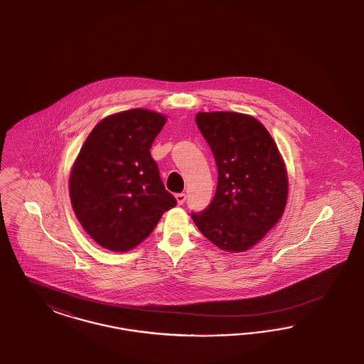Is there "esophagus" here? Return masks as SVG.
<instances>
[{
	"label": "esophagus",
	"instance_id": "1",
	"mask_svg": "<svg viewBox=\"0 0 364 364\" xmlns=\"http://www.w3.org/2000/svg\"><path fill=\"white\" fill-rule=\"evenodd\" d=\"M176 198L178 205H183L185 201H186V194H185V193H178L176 196Z\"/></svg>",
	"mask_w": 364,
	"mask_h": 364
}]
</instances>
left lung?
I'll return each mask as SVG.
<instances>
[{
  "mask_svg": "<svg viewBox=\"0 0 364 364\" xmlns=\"http://www.w3.org/2000/svg\"><path fill=\"white\" fill-rule=\"evenodd\" d=\"M196 122L213 152L218 179L213 200L191 213L193 221L218 248L247 251L282 217L289 185L281 154L251 116L198 113Z\"/></svg>",
  "mask_w": 364,
  "mask_h": 364,
  "instance_id": "8db88e82",
  "label": "left lung"
}]
</instances>
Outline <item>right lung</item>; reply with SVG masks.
<instances>
[{
  "label": "right lung",
  "instance_id": "obj_1",
  "mask_svg": "<svg viewBox=\"0 0 364 364\" xmlns=\"http://www.w3.org/2000/svg\"><path fill=\"white\" fill-rule=\"evenodd\" d=\"M164 122L156 112L125 110L98 122L82 146L70 198L83 229L104 248L132 250L176 205L149 152Z\"/></svg>",
  "mask_w": 364,
  "mask_h": 364
}]
</instances>
